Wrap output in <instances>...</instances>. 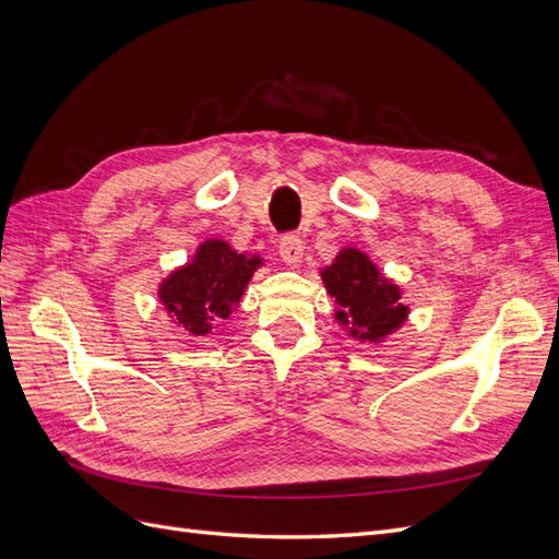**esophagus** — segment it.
Returning a JSON list of instances; mask_svg holds the SVG:
<instances>
[{
	"label": "esophagus",
	"mask_w": 559,
	"mask_h": 559,
	"mask_svg": "<svg viewBox=\"0 0 559 559\" xmlns=\"http://www.w3.org/2000/svg\"><path fill=\"white\" fill-rule=\"evenodd\" d=\"M302 251H306V245H302L300 235H296V233L284 235L282 242H280V257H282L284 263L298 265L302 261Z\"/></svg>",
	"instance_id": "obj_1"
}]
</instances>
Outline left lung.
<instances>
[{"label":"left lung","instance_id":"obj_1","mask_svg":"<svg viewBox=\"0 0 559 559\" xmlns=\"http://www.w3.org/2000/svg\"><path fill=\"white\" fill-rule=\"evenodd\" d=\"M321 280L341 306L335 319L359 341L382 343L408 317L399 286L382 277L376 263L359 249H343L329 267L321 270Z\"/></svg>","mask_w":559,"mask_h":559}]
</instances>
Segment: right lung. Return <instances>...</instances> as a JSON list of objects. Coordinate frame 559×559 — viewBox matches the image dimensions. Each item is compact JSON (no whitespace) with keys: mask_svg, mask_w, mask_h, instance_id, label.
<instances>
[{"mask_svg":"<svg viewBox=\"0 0 559 559\" xmlns=\"http://www.w3.org/2000/svg\"><path fill=\"white\" fill-rule=\"evenodd\" d=\"M261 263L259 257H245L224 240H207L191 263L160 284L158 296L177 324L193 335H207L233 314Z\"/></svg>","mask_w":559,"mask_h":559,"instance_id":"1","label":"right lung"}]
</instances>
